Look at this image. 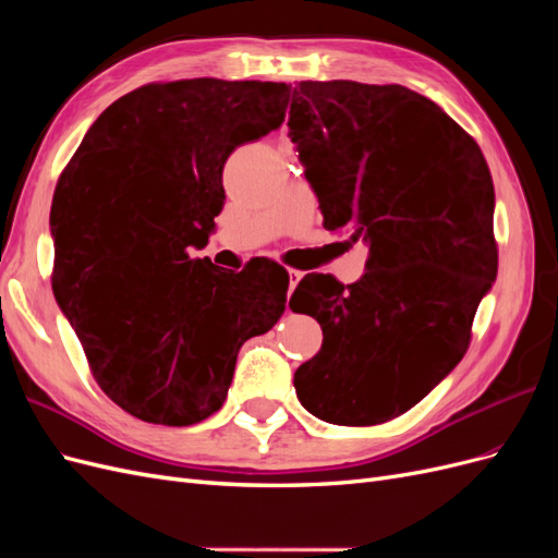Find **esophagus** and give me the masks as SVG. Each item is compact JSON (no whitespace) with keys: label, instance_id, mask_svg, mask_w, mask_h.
I'll return each mask as SVG.
<instances>
[{"label":"esophagus","instance_id":"34e87169","mask_svg":"<svg viewBox=\"0 0 558 558\" xmlns=\"http://www.w3.org/2000/svg\"><path fill=\"white\" fill-rule=\"evenodd\" d=\"M300 279H302V272H300V269H289V295L293 293V289H295Z\"/></svg>","mask_w":558,"mask_h":558}]
</instances>
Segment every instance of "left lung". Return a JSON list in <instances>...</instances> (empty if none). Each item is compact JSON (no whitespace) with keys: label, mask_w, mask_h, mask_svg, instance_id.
<instances>
[{"label":"left lung","mask_w":558,"mask_h":558,"mask_svg":"<svg viewBox=\"0 0 558 558\" xmlns=\"http://www.w3.org/2000/svg\"><path fill=\"white\" fill-rule=\"evenodd\" d=\"M289 128L324 228L369 246L356 283H298L291 307L324 344L295 369V393L328 424L377 426L465 356L498 275L492 172L453 118L396 83L300 81Z\"/></svg>","instance_id":"obj_1"}]
</instances>
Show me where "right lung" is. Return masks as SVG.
<instances>
[{
    "label": "right lung",
    "instance_id": "right-lung-1",
    "mask_svg": "<svg viewBox=\"0 0 558 558\" xmlns=\"http://www.w3.org/2000/svg\"><path fill=\"white\" fill-rule=\"evenodd\" d=\"M291 86L148 83L99 113L62 170L53 293L99 388L148 424L193 426L221 410L240 347L286 310L289 272L191 258L223 209L234 148L277 130Z\"/></svg>",
    "mask_w": 558,
    "mask_h": 558
}]
</instances>
